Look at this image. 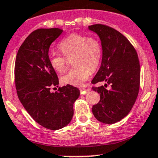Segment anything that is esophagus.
<instances>
[{"label": "esophagus", "mask_w": 158, "mask_h": 158, "mask_svg": "<svg viewBox=\"0 0 158 158\" xmlns=\"http://www.w3.org/2000/svg\"><path fill=\"white\" fill-rule=\"evenodd\" d=\"M90 91L89 89H85V88H80V94H85Z\"/></svg>", "instance_id": "34e87169"}]
</instances>
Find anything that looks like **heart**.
Wrapping results in <instances>:
<instances>
[{"mask_svg": "<svg viewBox=\"0 0 158 158\" xmlns=\"http://www.w3.org/2000/svg\"><path fill=\"white\" fill-rule=\"evenodd\" d=\"M60 51L67 59L72 60L74 68L60 78L64 85L81 86L96 70L102 57L101 45L98 39L79 34H72L65 37L58 46ZM49 64L55 72L62 73L65 70L67 60L55 53L48 56Z\"/></svg>", "mask_w": 158, "mask_h": 158, "instance_id": "heart-1", "label": "heart"}]
</instances>
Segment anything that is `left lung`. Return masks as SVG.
Listing matches in <instances>:
<instances>
[{
    "label": "left lung",
    "instance_id": "left-lung-1",
    "mask_svg": "<svg viewBox=\"0 0 158 158\" xmlns=\"http://www.w3.org/2000/svg\"><path fill=\"white\" fill-rule=\"evenodd\" d=\"M101 43L102 60L93 84L104 82V86L93 88L100 100L94 105V117L103 124H112L128 115L138 96L140 67L136 50L120 32L103 25L88 26ZM107 84L110 90L105 88Z\"/></svg>",
    "mask_w": 158,
    "mask_h": 158
}]
</instances>
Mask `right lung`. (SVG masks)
<instances>
[{"label":"right lung","mask_w":158,"mask_h":158,"mask_svg":"<svg viewBox=\"0 0 158 158\" xmlns=\"http://www.w3.org/2000/svg\"><path fill=\"white\" fill-rule=\"evenodd\" d=\"M61 29L40 28L25 39L17 53L15 82L19 99L34 120L43 127L57 131L67 126L73 115V104L80 91L67 85L58 91L59 84L49 64L48 50L62 33Z\"/></svg>","instance_id":"obj_1"}]
</instances>
